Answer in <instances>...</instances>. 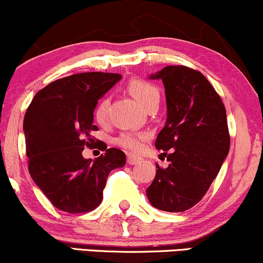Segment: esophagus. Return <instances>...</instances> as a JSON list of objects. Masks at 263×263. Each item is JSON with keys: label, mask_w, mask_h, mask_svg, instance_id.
<instances>
[{"label": "esophagus", "mask_w": 263, "mask_h": 263, "mask_svg": "<svg viewBox=\"0 0 263 263\" xmlns=\"http://www.w3.org/2000/svg\"><path fill=\"white\" fill-rule=\"evenodd\" d=\"M138 162H141V158H138V157L132 156V155H128L127 156V163H128L129 165H134V164H136V163H138Z\"/></svg>", "instance_id": "obj_1"}]
</instances>
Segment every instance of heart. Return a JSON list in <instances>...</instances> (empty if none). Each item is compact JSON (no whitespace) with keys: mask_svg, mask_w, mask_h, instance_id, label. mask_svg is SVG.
Returning a JSON list of instances; mask_svg holds the SVG:
<instances>
[{"mask_svg":"<svg viewBox=\"0 0 263 263\" xmlns=\"http://www.w3.org/2000/svg\"><path fill=\"white\" fill-rule=\"evenodd\" d=\"M127 90L132 96L137 100L142 106L147 107L151 102L159 100V90L155 84L149 83V81L142 80V79H132L128 81ZM107 96L99 100L96 104L95 110H93V116L95 120L100 125H104L107 119V107H108ZM148 136L146 134H136V132H122L119 137L115 140L117 146L122 147L123 149L129 151V152L137 153L143 148L144 142L147 141Z\"/></svg>","mask_w":263,"mask_h":263,"instance_id":"heart-1","label":"heart"}]
</instances>
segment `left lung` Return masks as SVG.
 I'll list each match as a JSON object with an SVG mask.
<instances>
[{
	"instance_id": "8db88e82",
	"label": "left lung",
	"mask_w": 263,
	"mask_h": 263,
	"mask_svg": "<svg viewBox=\"0 0 263 263\" xmlns=\"http://www.w3.org/2000/svg\"><path fill=\"white\" fill-rule=\"evenodd\" d=\"M151 79H162L167 99V121L156 147L170 165L156 164L147 188L149 203L170 213L198 204L218 176L230 149L226 110L221 98L200 71L184 65L163 68Z\"/></svg>"
}]
</instances>
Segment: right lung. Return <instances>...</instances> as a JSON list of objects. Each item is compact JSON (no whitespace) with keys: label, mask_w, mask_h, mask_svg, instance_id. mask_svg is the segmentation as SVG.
Listing matches in <instances>:
<instances>
[{"label":"right lung","mask_w":263,"mask_h":263,"mask_svg":"<svg viewBox=\"0 0 263 263\" xmlns=\"http://www.w3.org/2000/svg\"><path fill=\"white\" fill-rule=\"evenodd\" d=\"M121 79L120 74H74L35 93L27 108L23 129L32 179L57 209L87 213L100 205L108 174L126 164L121 149L107 148L95 161L83 157L91 147L93 110L98 100Z\"/></svg>","instance_id":"1"}]
</instances>
